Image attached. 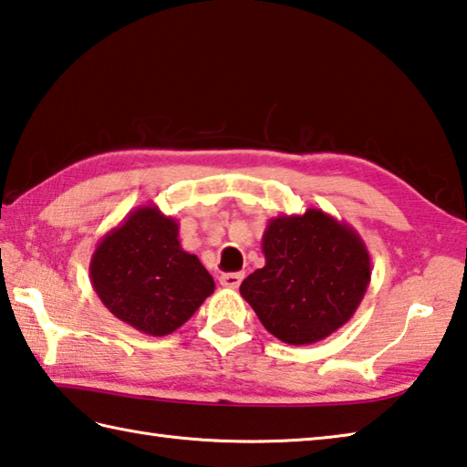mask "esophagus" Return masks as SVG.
Wrapping results in <instances>:
<instances>
[{"instance_id":"esophagus-1","label":"esophagus","mask_w":467,"mask_h":467,"mask_svg":"<svg viewBox=\"0 0 467 467\" xmlns=\"http://www.w3.org/2000/svg\"><path fill=\"white\" fill-rule=\"evenodd\" d=\"M242 280H244L242 272H227V275L219 276V283H222V286H225V288H237Z\"/></svg>"}]
</instances>
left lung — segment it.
Segmentation results:
<instances>
[{"label": "left lung", "instance_id": "obj_1", "mask_svg": "<svg viewBox=\"0 0 467 467\" xmlns=\"http://www.w3.org/2000/svg\"><path fill=\"white\" fill-rule=\"evenodd\" d=\"M262 252L266 264L240 293L264 327L290 346H309L343 327L370 285L364 240L321 209L272 217Z\"/></svg>", "mask_w": 467, "mask_h": 467}]
</instances>
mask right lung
<instances>
[{
	"instance_id": "right-lung-1",
	"label": "right lung",
	"mask_w": 467,
	"mask_h": 467,
	"mask_svg": "<svg viewBox=\"0 0 467 467\" xmlns=\"http://www.w3.org/2000/svg\"><path fill=\"white\" fill-rule=\"evenodd\" d=\"M89 276L119 321L154 337L177 331L215 288L201 260L182 250L177 219L156 205L130 211L101 237Z\"/></svg>"
}]
</instances>
